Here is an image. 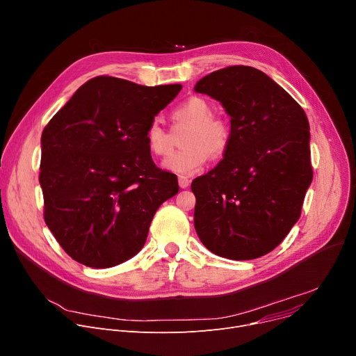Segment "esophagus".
Listing matches in <instances>:
<instances>
[{"mask_svg": "<svg viewBox=\"0 0 356 356\" xmlns=\"http://www.w3.org/2000/svg\"><path fill=\"white\" fill-rule=\"evenodd\" d=\"M189 182H191V179L188 178V177H178V184H179V186L181 188H186V186H189Z\"/></svg>", "mask_w": 356, "mask_h": 356, "instance_id": "obj_1", "label": "esophagus"}]
</instances>
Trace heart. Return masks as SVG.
<instances>
[{"label": "heart", "instance_id": "1", "mask_svg": "<svg viewBox=\"0 0 356 356\" xmlns=\"http://www.w3.org/2000/svg\"><path fill=\"white\" fill-rule=\"evenodd\" d=\"M172 120L175 125H189V128L182 138L185 147L163 162L168 171L181 175L195 174L202 170L211 154L218 156L229 147V124L224 118L213 115L212 104L202 97H189L177 105ZM145 143L149 152L159 158H167L174 149L172 135L158 121H152L147 127Z\"/></svg>", "mask_w": 356, "mask_h": 356}]
</instances>
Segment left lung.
Instances as JSON below:
<instances>
[{"instance_id":"left-lung-1","label":"left lung","mask_w":356,"mask_h":356,"mask_svg":"<svg viewBox=\"0 0 356 356\" xmlns=\"http://www.w3.org/2000/svg\"><path fill=\"white\" fill-rule=\"evenodd\" d=\"M195 91L231 117V143L195 178L194 225L220 257L247 261L275 250L296 224L314 171L307 114L262 71L232 65L200 79Z\"/></svg>"}]
</instances>
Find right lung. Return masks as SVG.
Wrapping results in <instances>:
<instances>
[{"mask_svg": "<svg viewBox=\"0 0 356 356\" xmlns=\"http://www.w3.org/2000/svg\"><path fill=\"white\" fill-rule=\"evenodd\" d=\"M181 84L101 75L81 86L41 135L44 220L76 262L111 268L138 254L177 175L158 168L145 129Z\"/></svg>", "mask_w": 356, "mask_h": 356, "instance_id": "right-lung-1", "label": "right lung"}]
</instances>
